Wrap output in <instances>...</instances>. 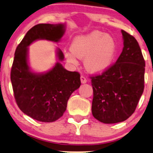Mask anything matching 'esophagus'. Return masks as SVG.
Instances as JSON below:
<instances>
[{
  "label": "esophagus",
  "mask_w": 153,
  "mask_h": 153,
  "mask_svg": "<svg viewBox=\"0 0 153 153\" xmlns=\"http://www.w3.org/2000/svg\"><path fill=\"white\" fill-rule=\"evenodd\" d=\"M81 81L82 84H85L86 83V81H87V80H86V78H85L84 76H83V75H81Z\"/></svg>",
  "instance_id": "esophagus-1"
}]
</instances>
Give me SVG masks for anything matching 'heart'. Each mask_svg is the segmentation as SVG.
<instances>
[{
	"label": "heart",
	"instance_id": "1",
	"mask_svg": "<svg viewBox=\"0 0 153 153\" xmlns=\"http://www.w3.org/2000/svg\"><path fill=\"white\" fill-rule=\"evenodd\" d=\"M116 44L114 38L100 31L75 37L71 44V52L64 53L67 61L78 64V58H84V67L91 73H101L111 65Z\"/></svg>",
	"mask_w": 153,
	"mask_h": 153
}]
</instances>
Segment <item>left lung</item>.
<instances>
[{"mask_svg":"<svg viewBox=\"0 0 153 153\" xmlns=\"http://www.w3.org/2000/svg\"><path fill=\"white\" fill-rule=\"evenodd\" d=\"M124 48L116 62L99 75L91 76L92 112L104 124L127 119L135 112L144 89L145 61L138 41L121 30Z\"/></svg>","mask_w":153,"mask_h":153,"instance_id":"left-lung-1","label":"left lung"}]
</instances>
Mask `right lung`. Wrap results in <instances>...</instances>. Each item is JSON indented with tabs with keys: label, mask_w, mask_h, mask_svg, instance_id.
Segmentation results:
<instances>
[{
	"label": "right lung",
	"mask_w": 153,
	"mask_h": 153,
	"mask_svg": "<svg viewBox=\"0 0 153 153\" xmlns=\"http://www.w3.org/2000/svg\"><path fill=\"white\" fill-rule=\"evenodd\" d=\"M64 32L62 24H37L27 32L15 52L10 77L15 101L24 114L41 122H53L62 116L70 95L81 86L80 74L67 70L58 62L46 73L32 72L27 61L28 47L39 39L58 42ZM58 57L64 60L60 49Z\"/></svg>",
	"instance_id": "right-lung-1"
}]
</instances>
